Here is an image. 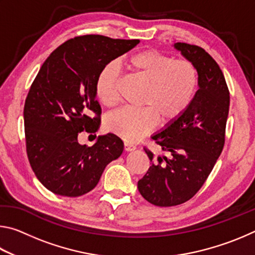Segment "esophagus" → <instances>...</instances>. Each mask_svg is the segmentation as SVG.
I'll list each match as a JSON object with an SVG mask.
<instances>
[{"label": "esophagus", "mask_w": 255, "mask_h": 255, "mask_svg": "<svg viewBox=\"0 0 255 255\" xmlns=\"http://www.w3.org/2000/svg\"><path fill=\"white\" fill-rule=\"evenodd\" d=\"M124 146H125V150H126V152H131V150L136 149V146L132 145L131 143H129V141H125Z\"/></svg>", "instance_id": "obj_1"}]
</instances>
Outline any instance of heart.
Listing matches in <instances>:
<instances>
[{
	"instance_id": "obj_1",
	"label": "heart",
	"mask_w": 255,
	"mask_h": 255,
	"mask_svg": "<svg viewBox=\"0 0 255 255\" xmlns=\"http://www.w3.org/2000/svg\"><path fill=\"white\" fill-rule=\"evenodd\" d=\"M127 66L146 84L140 109L118 110L108 116L106 127L127 141L138 140L156 126L178 120L191 105L196 96L199 73L195 63L185 58L174 59L157 49H145L131 55ZM119 70L108 64L94 83L99 102L114 107L119 101Z\"/></svg>"
}]
</instances>
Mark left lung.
<instances>
[{"label":"left lung","mask_w":255,"mask_h":255,"mask_svg":"<svg viewBox=\"0 0 255 255\" xmlns=\"http://www.w3.org/2000/svg\"><path fill=\"white\" fill-rule=\"evenodd\" d=\"M174 47L195 63L199 89L187 111L152 137L170 157H157L138 181V190L158 207L183 204L204 185L225 145L230 111V90L216 60L199 46L176 42ZM144 149L154 162V154Z\"/></svg>","instance_id":"left-lung-1"}]
</instances>
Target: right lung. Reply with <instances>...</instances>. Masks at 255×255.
<instances>
[{"label":"right lung","mask_w":255,"mask_h":255,"mask_svg":"<svg viewBox=\"0 0 255 255\" xmlns=\"http://www.w3.org/2000/svg\"><path fill=\"white\" fill-rule=\"evenodd\" d=\"M139 44L85 34L57 47L42 64L25 98V148L34 174L49 191L79 197L96 188L106 166L124 150L115 133L80 145L81 131L96 132L101 107L94 83L102 67Z\"/></svg>","instance_id":"right-lung-1"}]
</instances>
